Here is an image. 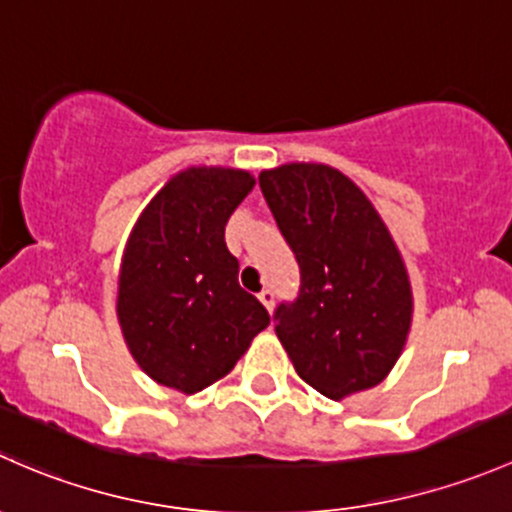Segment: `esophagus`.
Segmentation results:
<instances>
[{
  "label": "esophagus",
  "instance_id": "obj_1",
  "mask_svg": "<svg viewBox=\"0 0 512 512\" xmlns=\"http://www.w3.org/2000/svg\"><path fill=\"white\" fill-rule=\"evenodd\" d=\"M258 300H261V303L266 305V310H268V313H271V310H273V305H276V295H273L271 288H263V291L258 293Z\"/></svg>",
  "mask_w": 512,
  "mask_h": 512
}]
</instances>
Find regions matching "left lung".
<instances>
[{
	"instance_id": "1",
	"label": "left lung",
	"mask_w": 512,
	"mask_h": 512,
	"mask_svg": "<svg viewBox=\"0 0 512 512\" xmlns=\"http://www.w3.org/2000/svg\"><path fill=\"white\" fill-rule=\"evenodd\" d=\"M300 268L298 298L273 313L303 382L328 399L377 387L412 325V286L377 209L342 172L291 162L258 175Z\"/></svg>"
}]
</instances>
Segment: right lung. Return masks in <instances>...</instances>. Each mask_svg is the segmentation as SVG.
Masks as SVG:
<instances>
[{
    "label": "right lung",
    "instance_id": "right-lung-1",
    "mask_svg": "<svg viewBox=\"0 0 512 512\" xmlns=\"http://www.w3.org/2000/svg\"><path fill=\"white\" fill-rule=\"evenodd\" d=\"M244 170L189 167L155 194L130 231L118 320L135 362L184 394L226 377L271 315L239 286L224 226L254 189Z\"/></svg>",
    "mask_w": 512,
    "mask_h": 512
}]
</instances>
